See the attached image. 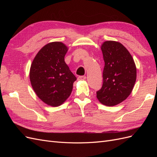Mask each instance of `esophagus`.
Here are the masks:
<instances>
[{
    "instance_id": "obj_1",
    "label": "esophagus",
    "mask_w": 157,
    "mask_h": 157,
    "mask_svg": "<svg viewBox=\"0 0 157 157\" xmlns=\"http://www.w3.org/2000/svg\"><path fill=\"white\" fill-rule=\"evenodd\" d=\"M86 78V76H79V77H78V80H83Z\"/></svg>"
}]
</instances>
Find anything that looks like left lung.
I'll return each mask as SVG.
<instances>
[{
    "label": "left lung",
    "mask_w": 157,
    "mask_h": 157,
    "mask_svg": "<svg viewBox=\"0 0 157 157\" xmlns=\"http://www.w3.org/2000/svg\"><path fill=\"white\" fill-rule=\"evenodd\" d=\"M105 66L103 84L96 92L102 104L114 106L129 96L136 80V67L130 52L122 44L106 41L101 46Z\"/></svg>",
    "instance_id": "obj_1"
}]
</instances>
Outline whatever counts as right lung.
<instances>
[{"mask_svg":"<svg viewBox=\"0 0 157 157\" xmlns=\"http://www.w3.org/2000/svg\"><path fill=\"white\" fill-rule=\"evenodd\" d=\"M67 47L62 42L45 45L38 52L30 69L32 87L42 101L56 107L67 99L77 80L65 62Z\"/></svg>","mask_w":157,"mask_h":157,"instance_id":"add662e5","label":"right lung"}]
</instances>
